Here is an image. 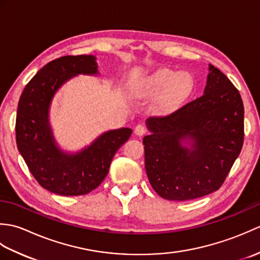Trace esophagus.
I'll return each instance as SVG.
<instances>
[{"mask_svg":"<svg viewBox=\"0 0 260 260\" xmlns=\"http://www.w3.org/2000/svg\"><path fill=\"white\" fill-rule=\"evenodd\" d=\"M146 132H147V129H146V127H145L144 125L139 124V125L135 126V129H134L135 135H137V136H143V135L146 134Z\"/></svg>","mask_w":260,"mask_h":260,"instance_id":"obj_1","label":"esophagus"}]
</instances>
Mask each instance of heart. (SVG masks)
Masks as SVG:
<instances>
[{
  "instance_id": "1",
  "label": "heart",
  "mask_w": 260,
  "mask_h": 260,
  "mask_svg": "<svg viewBox=\"0 0 260 260\" xmlns=\"http://www.w3.org/2000/svg\"><path fill=\"white\" fill-rule=\"evenodd\" d=\"M193 79L187 73H176L171 69H159L139 85L141 95L152 96L164 91L161 107L171 108L190 95Z\"/></svg>"
}]
</instances>
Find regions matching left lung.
<instances>
[{"instance_id":"left-lung-1","label":"left lung","mask_w":260,"mask_h":260,"mask_svg":"<svg viewBox=\"0 0 260 260\" xmlns=\"http://www.w3.org/2000/svg\"><path fill=\"white\" fill-rule=\"evenodd\" d=\"M204 93L168 116H152L143 139L145 170L157 194L185 201L220 189L244 144V104L228 77L209 64ZM192 141L190 149L180 141Z\"/></svg>"}]
</instances>
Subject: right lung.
I'll return each instance as SVG.
<instances>
[{
	"mask_svg": "<svg viewBox=\"0 0 260 260\" xmlns=\"http://www.w3.org/2000/svg\"><path fill=\"white\" fill-rule=\"evenodd\" d=\"M93 56H64L38 71L21 93L15 121L19 152L33 178L59 196H82L95 190L109 171L118 148L129 139L131 128L109 131L77 154L57 147L48 121L51 99L66 80L78 74L96 75Z\"/></svg>",
	"mask_w": 260,
	"mask_h": 260,
	"instance_id": "add662e5",
	"label": "right lung"
}]
</instances>
